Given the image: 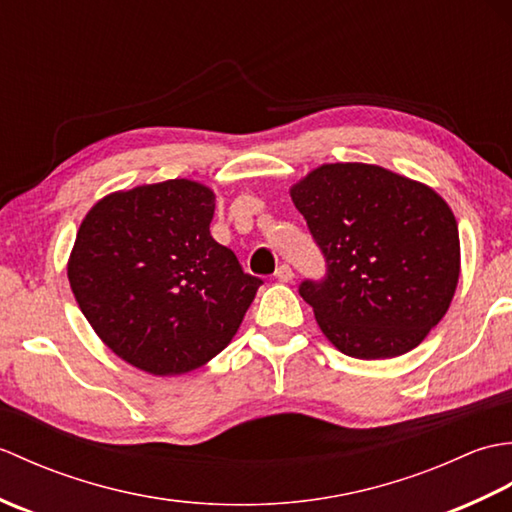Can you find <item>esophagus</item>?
I'll return each instance as SVG.
<instances>
[{
	"instance_id": "34e87169",
	"label": "esophagus",
	"mask_w": 512,
	"mask_h": 512,
	"mask_svg": "<svg viewBox=\"0 0 512 512\" xmlns=\"http://www.w3.org/2000/svg\"><path fill=\"white\" fill-rule=\"evenodd\" d=\"M275 277L279 281H284V284H288V281H292V277H295V273H292V268L288 264H281L277 270H275Z\"/></svg>"
}]
</instances>
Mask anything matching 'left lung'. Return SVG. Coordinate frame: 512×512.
<instances>
[{
    "label": "left lung",
    "mask_w": 512,
    "mask_h": 512,
    "mask_svg": "<svg viewBox=\"0 0 512 512\" xmlns=\"http://www.w3.org/2000/svg\"><path fill=\"white\" fill-rule=\"evenodd\" d=\"M290 195L328 266L299 286L328 341L363 361L420 345L460 277L449 204L427 184L363 162L321 165Z\"/></svg>",
    "instance_id": "obj_1"
}]
</instances>
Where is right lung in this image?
Instances as JSON below:
<instances>
[{
	"mask_svg": "<svg viewBox=\"0 0 512 512\" xmlns=\"http://www.w3.org/2000/svg\"><path fill=\"white\" fill-rule=\"evenodd\" d=\"M215 195L193 180L118 191L92 206L68 262L85 319L123 361L187 374L231 343L262 279L211 237Z\"/></svg>",
	"mask_w": 512,
	"mask_h": 512,
	"instance_id": "1",
	"label": "right lung"
}]
</instances>
